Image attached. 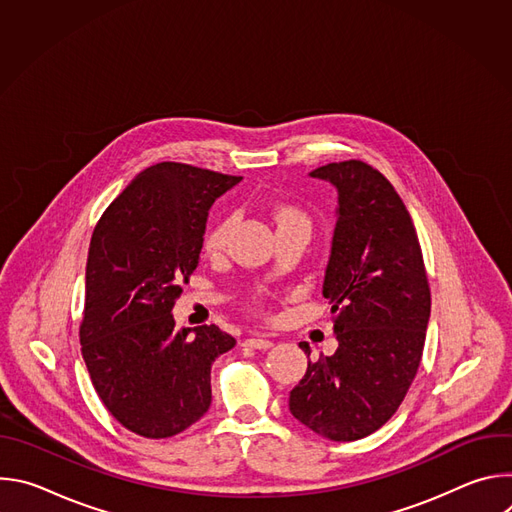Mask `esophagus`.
Instances as JSON below:
<instances>
[{
  "instance_id": "obj_1",
  "label": "esophagus",
  "mask_w": 512,
  "mask_h": 512,
  "mask_svg": "<svg viewBox=\"0 0 512 512\" xmlns=\"http://www.w3.org/2000/svg\"><path fill=\"white\" fill-rule=\"evenodd\" d=\"M245 344L251 346V348H257V350H267V348L273 346V342L269 338H265V336H251V338L245 340Z\"/></svg>"
}]
</instances>
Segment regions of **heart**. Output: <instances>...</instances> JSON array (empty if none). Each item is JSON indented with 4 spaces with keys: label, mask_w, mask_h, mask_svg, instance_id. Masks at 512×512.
<instances>
[{
    "label": "heart",
    "mask_w": 512,
    "mask_h": 512,
    "mask_svg": "<svg viewBox=\"0 0 512 512\" xmlns=\"http://www.w3.org/2000/svg\"><path fill=\"white\" fill-rule=\"evenodd\" d=\"M275 221H277V227H283V225H291V223H298V225H306L308 227V218L302 210L294 208V206H283L275 212ZM229 227L231 223L225 221L218 225L216 229H212V233L206 237V251L208 253H218L223 249L225 245V239H227V233H229Z\"/></svg>",
    "instance_id": "heart-1"
}]
</instances>
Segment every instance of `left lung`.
<instances>
[{"label": "left lung", "mask_w": 512, "mask_h": 512, "mask_svg": "<svg viewBox=\"0 0 512 512\" xmlns=\"http://www.w3.org/2000/svg\"><path fill=\"white\" fill-rule=\"evenodd\" d=\"M310 176L338 194L322 285L338 348L308 362L289 411L332 442H354L393 417L417 373L429 285L411 216L381 172L350 160ZM300 346L310 358L308 342Z\"/></svg>", "instance_id": "left-lung-1"}]
</instances>
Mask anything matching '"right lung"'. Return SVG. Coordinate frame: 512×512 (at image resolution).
Masks as SVG:
<instances>
[{
	"label": "right lung",
	"instance_id": "add662e5",
	"mask_svg": "<svg viewBox=\"0 0 512 512\" xmlns=\"http://www.w3.org/2000/svg\"><path fill=\"white\" fill-rule=\"evenodd\" d=\"M241 176L162 162L111 202L85 273L83 358L109 413L137 435L172 437L210 407L214 358L237 340L178 328L172 308L198 267L208 210Z\"/></svg>",
	"mask_w": 512,
	"mask_h": 512
}]
</instances>
